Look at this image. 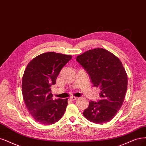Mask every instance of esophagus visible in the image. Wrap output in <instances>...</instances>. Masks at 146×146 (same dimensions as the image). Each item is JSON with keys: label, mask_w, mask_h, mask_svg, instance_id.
Wrapping results in <instances>:
<instances>
[{"label": "esophagus", "mask_w": 146, "mask_h": 146, "mask_svg": "<svg viewBox=\"0 0 146 146\" xmlns=\"http://www.w3.org/2000/svg\"><path fill=\"white\" fill-rule=\"evenodd\" d=\"M70 99H71L72 100L74 101V100H76L78 99V98H77V97H74V96H72L71 98H70Z\"/></svg>", "instance_id": "34e87169"}]
</instances>
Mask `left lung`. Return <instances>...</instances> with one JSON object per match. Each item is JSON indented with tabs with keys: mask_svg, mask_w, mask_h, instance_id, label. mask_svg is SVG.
Instances as JSON below:
<instances>
[{
	"mask_svg": "<svg viewBox=\"0 0 146 146\" xmlns=\"http://www.w3.org/2000/svg\"><path fill=\"white\" fill-rule=\"evenodd\" d=\"M76 61L87 72L94 87L101 90V100L89 102L84 116L97 124L110 121L121 108L127 91V76L121 61L102 48L85 52Z\"/></svg>",
	"mask_w": 146,
	"mask_h": 146,
	"instance_id": "obj_1",
	"label": "left lung"
}]
</instances>
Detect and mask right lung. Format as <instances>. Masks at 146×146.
Returning a JSON list of instances; mask_svg holds the SVG:
<instances>
[{"instance_id": "obj_1", "label": "right lung", "mask_w": 146, "mask_h": 146, "mask_svg": "<svg viewBox=\"0 0 146 146\" xmlns=\"http://www.w3.org/2000/svg\"><path fill=\"white\" fill-rule=\"evenodd\" d=\"M72 56L54 52L42 53L31 60L22 78V94L26 106L41 125H50L63 116L68 99H52L51 86L62 67Z\"/></svg>"}]
</instances>
